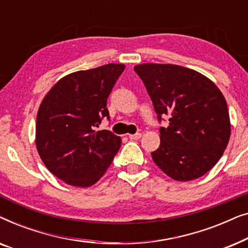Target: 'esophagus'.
I'll use <instances>...</instances> for the list:
<instances>
[{
    "label": "esophagus",
    "mask_w": 248,
    "mask_h": 248,
    "mask_svg": "<svg viewBox=\"0 0 248 248\" xmlns=\"http://www.w3.org/2000/svg\"><path fill=\"white\" fill-rule=\"evenodd\" d=\"M142 137L141 133H137V134H128V138L131 139V140H139Z\"/></svg>",
    "instance_id": "34e87169"
}]
</instances>
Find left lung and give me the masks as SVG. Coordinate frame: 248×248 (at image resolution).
I'll return each instance as SVG.
<instances>
[{
    "instance_id": "left-lung-1",
    "label": "left lung",
    "mask_w": 248,
    "mask_h": 248,
    "mask_svg": "<svg viewBox=\"0 0 248 248\" xmlns=\"http://www.w3.org/2000/svg\"><path fill=\"white\" fill-rule=\"evenodd\" d=\"M154 103L160 127V145L151 152L155 164L169 177L188 182L206 174L227 148L230 120L225 97L209 78L174 64L134 66Z\"/></svg>"
}]
</instances>
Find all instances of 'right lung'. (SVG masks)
Masks as SVG:
<instances>
[{"mask_svg": "<svg viewBox=\"0 0 248 248\" xmlns=\"http://www.w3.org/2000/svg\"><path fill=\"white\" fill-rule=\"evenodd\" d=\"M124 64L77 71L60 79L40 104L36 147L47 169L64 183L89 187L101 178L120 150V137L96 131Z\"/></svg>", "mask_w": 248, "mask_h": 248, "instance_id": "add662e5", "label": "right lung"}]
</instances>
